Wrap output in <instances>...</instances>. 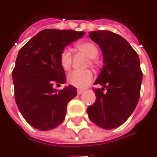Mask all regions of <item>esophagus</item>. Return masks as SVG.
Returning <instances> with one entry per match:
<instances>
[{"instance_id": "1", "label": "esophagus", "mask_w": 157, "mask_h": 157, "mask_svg": "<svg viewBox=\"0 0 157 157\" xmlns=\"http://www.w3.org/2000/svg\"><path fill=\"white\" fill-rule=\"evenodd\" d=\"M83 93H84V90H77V94H78L79 95L82 94Z\"/></svg>"}]
</instances>
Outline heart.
<instances>
[{"mask_svg": "<svg viewBox=\"0 0 157 157\" xmlns=\"http://www.w3.org/2000/svg\"><path fill=\"white\" fill-rule=\"evenodd\" d=\"M76 48L89 58L94 59L98 56L99 50L94 43L91 42H81L76 43ZM60 64L64 70H69L72 67V57L68 49H63L59 56ZM94 63V60L91 61ZM94 78V73L91 70H75L67 76V82L78 89H85L90 85Z\"/></svg>", "mask_w": 157, "mask_h": 157, "instance_id": "1", "label": "heart"}]
</instances>
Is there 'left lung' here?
Here are the masks:
<instances>
[{"label": "left lung", "instance_id": "left-lung-1", "mask_svg": "<svg viewBox=\"0 0 157 157\" xmlns=\"http://www.w3.org/2000/svg\"><path fill=\"white\" fill-rule=\"evenodd\" d=\"M89 37L101 50L103 67L94 82L101 89H94L97 101L87 113L98 127L114 129L128 119L138 104L143 79L140 58L124 38L111 31H91Z\"/></svg>", "mask_w": 157, "mask_h": 157}]
</instances>
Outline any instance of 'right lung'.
Listing matches in <instances>:
<instances>
[{
  "instance_id": "add662e5",
  "label": "right lung",
  "mask_w": 157,
  "mask_h": 157,
  "mask_svg": "<svg viewBox=\"0 0 157 157\" xmlns=\"http://www.w3.org/2000/svg\"><path fill=\"white\" fill-rule=\"evenodd\" d=\"M85 34L46 29L19 51L12 73L15 101L21 115L34 128L54 129L64 120L67 103L76 96V89L71 85L59 91L53 88L54 83L66 82L59 56Z\"/></svg>"
}]
</instances>
